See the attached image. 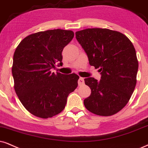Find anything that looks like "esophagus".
Wrapping results in <instances>:
<instances>
[{"mask_svg": "<svg viewBox=\"0 0 148 148\" xmlns=\"http://www.w3.org/2000/svg\"><path fill=\"white\" fill-rule=\"evenodd\" d=\"M84 83H85V80H84V78L82 77H80L79 79H78V85H83Z\"/></svg>", "mask_w": 148, "mask_h": 148, "instance_id": "esophagus-1", "label": "esophagus"}]
</instances>
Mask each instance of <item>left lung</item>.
<instances>
[{
  "instance_id": "obj_1",
  "label": "left lung",
  "mask_w": 148,
  "mask_h": 148,
  "mask_svg": "<svg viewBox=\"0 0 148 148\" xmlns=\"http://www.w3.org/2000/svg\"><path fill=\"white\" fill-rule=\"evenodd\" d=\"M76 38L90 65L99 68L100 80L89 77L85 83L91 93L84 100L86 108L101 116L121 111L130 100L136 83L137 58L133 44L122 33L107 29H87Z\"/></svg>"
}]
</instances>
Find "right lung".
Here are the masks:
<instances>
[{
	"mask_svg": "<svg viewBox=\"0 0 148 148\" xmlns=\"http://www.w3.org/2000/svg\"><path fill=\"white\" fill-rule=\"evenodd\" d=\"M74 32L48 30L26 37L15 50L12 75L14 89L26 109L41 118H49L64 109L67 98L78 86L76 74L51 73L63 65L62 51Z\"/></svg>",
	"mask_w": 148,
	"mask_h": 148,
	"instance_id": "add662e5",
	"label": "right lung"
}]
</instances>
